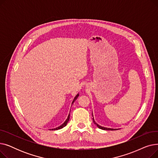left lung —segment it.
<instances>
[{
    "label": "left lung",
    "instance_id": "8db88e82",
    "mask_svg": "<svg viewBox=\"0 0 158 158\" xmlns=\"http://www.w3.org/2000/svg\"><path fill=\"white\" fill-rule=\"evenodd\" d=\"M93 121H94V123L95 124V125L99 128V129H103V130H110V131H114V130H115V129H111V128H106V127H102V126H99V125H98V124L95 122V120H94V118H93Z\"/></svg>",
    "mask_w": 158,
    "mask_h": 158
}]
</instances>
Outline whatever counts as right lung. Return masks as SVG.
<instances>
[{"label": "right lung", "instance_id": "obj_1", "mask_svg": "<svg viewBox=\"0 0 158 158\" xmlns=\"http://www.w3.org/2000/svg\"><path fill=\"white\" fill-rule=\"evenodd\" d=\"M79 97V94H77L76 97H75V98H74V99H73V102H72V104L75 102V101L76 100V99L77 98V97ZM69 118H70V114H69V117H68V118H67V119L66 120V121L62 124L61 126H60V127H56V128H55V129H52V130H58V129H61V128H63V127H65L66 126V124H67V123H68V122H69ZM50 130H51V129H50Z\"/></svg>", "mask_w": 158, "mask_h": 158}]
</instances>
